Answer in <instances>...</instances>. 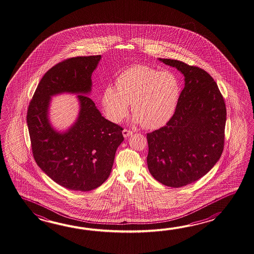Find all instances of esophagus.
Wrapping results in <instances>:
<instances>
[{
	"instance_id": "34e87169",
	"label": "esophagus",
	"mask_w": 254,
	"mask_h": 254,
	"mask_svg": "<svg viewBox=\"0 0 254 254\" xmlns=\"http://www.w3.org/2000/svg\"><path fill=\"white\" fill-rule=\"evenodd\" d=\"M131 134H132V131H130L129 129H125L123 130V135H124L125 138H127V137H129Z\"/></svg>"
}]
</instances>
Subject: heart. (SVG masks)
I'll return each mask as SVG.
<instances>
[{
	"label": "heart",
	"mask_w": 254,
	"mask_h": 254,
	"mask_svg": "<svg viewBox=\"0 0 254 254\" xmlns=\"http://www.w3.org/2000/svg\"><path fill=\"white\" fill-rule=\"evenodd\" d=\"M116 88L105 87L102 106L105 116L120 123L129 113L132 122L148 129L162 128L172 119L178 104L181 88L177 77L170 71H160L145 65L136 64L120 73Z\"/></svg>",
	"instance_id": "heart-1"
}]
</instances>
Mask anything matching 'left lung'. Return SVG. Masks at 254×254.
<instances>
[{
  "mask_svg": "<svg viewBox=\"0 0 254 254\" xmlns=\"http://www.w3.org/2000/svg\"><path fill=\"white\" fill-rule=\"evenodd\" d=\"M159 61L184 74V88L172 119L147 134V164L159 183L179 188L203 177L220 160L226 107L207 71L177 60Z\"/></svg>",
  "mask_w": 254,
  "mask_h": 254,
  "instance_id": "8db88e82",
  "label": "left lung"
}]
</instances>
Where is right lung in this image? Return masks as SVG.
I'll list each match as a JSON object with an SVG mask.
<instances>
[{"mask_svg": "<svg viewBox=\"0 0 254 254\" xmlns=\"http://www.w3.org/2000/svg\"><path fill=\"white\" fill-rule=\"evenodd\" d=\"M101 55L65 60L43 75L30 103L27 125L34 160L43 173L70 190L96 189L108 179L123 128L105 119L88 97L92 74ZM76 94L79 113L64 131L55 129L48 117L51 98Z\"/></svg>", "mask_w": 254, "mask_h": 254, "instance_id": "add662e5", "label": "right lung"}]
</instances>
